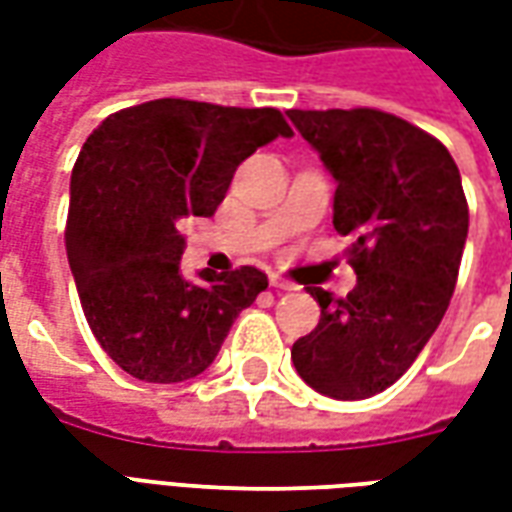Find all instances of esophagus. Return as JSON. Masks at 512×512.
<instances>
[{"instance_id":"1","label":"esophagus","mask_w":512,"mask_h":512,"mask_svg":"<svg viewBox=\"0 0 512 512\" xmlns=\"http://www.w3.org/2000/svg\"><path fill=\"white\" fill-rule=\"evenodd\" d=\"M268 282H271V288H277V290H296V285H293L290 279L279 277V274H271V277H268Z\"/></svg>"}]
</instances>
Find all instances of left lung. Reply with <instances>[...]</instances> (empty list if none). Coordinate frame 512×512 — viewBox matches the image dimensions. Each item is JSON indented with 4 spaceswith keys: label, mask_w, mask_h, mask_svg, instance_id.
<instances>
[{
    "label": "left lung",
    "mask_w": 512,
    "mask_h": 512,
    "mask_svg": "<svg viewBox=\"0 0 512 512\" xmlns=\"http://www.w3.org/2000/svg\"><path fill=\"white\" fill-rule=\"evenodd\" d=\"M337 180L334 230L351 235L356 288H307L321 321L290 348L307 384L334 400L384 392L414 365L450 307L469 205L436 136L378 109H290Z\"/></svg>",
    "instance_id": "left-lung-1"
}]
</instances>
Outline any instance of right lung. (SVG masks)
Segmentation results:
<instances>
[{"instance_id":"right-lung-1","label":"right lung","mask_w":512,"mask_h":512,"mask_svg":"<svg viewBox=\"0 0 512 512\" xmlns=\"http://www.w3.org/2000/svg\"><path fill=\"white\" fill-rule=\"evenodd\" d=\"M277 136L282 112L158 98L109 115L71 175L65 249L84 318L112 362L147 384L200 376L268 277L255 266L180 274L186 216H213L238 164Z\"/></svg>"}]
</instances>
